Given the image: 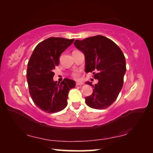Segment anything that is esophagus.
Wrapping results in <instances>:
<instances>
[{"mask_svg":"<svg viewBox=\"0 0 153 153\" xmlns=\"http://www.w3.org/2000/svg\"><path fill=\"white\" fill-rule=\"evenodd\" d=\"M84 84V83L82 82H76V86H82Z\"/></svg>","mask_w":153,"mask_h":153,"instance_id":"obj_1","label":"esophagus"}]
</instances>
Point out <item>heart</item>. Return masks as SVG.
Listing matches in <instances>:
<instances>
[{
  "instance_id": "heart-1",
  "label": "heart",
  "mask_w": 153,
  "mask_h": 153,
  "mask_svg": "<svg viewBox=\"0 0 153 153\" xmlns=\"http://www.w3.org/2000/svg\"><path fill=\"white\" fill-rule=\"evenodd\" d=\"M79 76V74L78 73V72H74V73L73 74V76L74 77H76V78H77V77H78Z\"/></svg>"
}]
</instances>
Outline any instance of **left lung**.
<instances>
[{"label":"left lung","mask_w":153,"mask_h":153,"mask_svg":"<svg viewBox=\"0 0 153 153\" xmlns=\"http://www.w3.org/2000/svg\"><path fill=\"white\" fill-rule=\"evenodd\" d=\"M74 44L85 56V71L91 72L98 81L94 86L86 83L93 87L92 94L85 98L86 105L96 109L107 108L123 87L126 71L123 52L113 41L100 35L76 40Z\"/></svg>","instance_id":"1"}]
</instances>
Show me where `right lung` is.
Here are the masks:
<instances>
[{"instance_id":"add662e5","label":"right lung","mask_w":153,"mask_h":153,"mask_svg":"<svg viewBox=\"0 0 153 153\" xmlns=\"http://www.w3.org/2000/svg\"><path fill=\"white\" fill-rule=\"evenodd\" d=\"M74 40L47 38L36 46L28 62L26 77L30 94L34 104L45 112L53 113L64 109L69 90L76 86V82L70 79L65 78L60 84L53 79L59 56Z\"/></svg>"}]
</instances>
